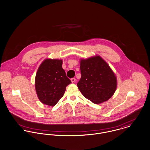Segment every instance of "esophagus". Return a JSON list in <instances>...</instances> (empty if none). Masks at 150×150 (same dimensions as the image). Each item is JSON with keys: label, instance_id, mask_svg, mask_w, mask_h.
<instances>
[{"label": "esophagus", "instance_id": "esophagus-1", "mask_svg": "<svg viewBox=\"0 0 150 150\" xmlns=\"http://www.w3.org/2000/svg\"><path fill=\"white\" fill-rule=\"evenodd\" d=\"M71 82H72V83H74V82H75L76 79H75V78H71Z\"/></svg>", "mask_w": 150, "mask_h": 150}]
</instances>
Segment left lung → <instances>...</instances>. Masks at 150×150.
Segmentation results:
<instances>
[{"label": "left lung", "mask_w": 150, "mask_h": 150, "mask_svg": "<svg viewBox=\"0 0 150 150\" xmlns=\"http://www.w3.org/2000/svg\"><path fill=\"white\" fill-rule=\"evenodd\" d=\"M81 78L77 83L83 96L98 104L110 99L117 88V78L108 63L96 56L80 62Z\"/></svg>", "instance_id": "8db88e82"}]
</instances>
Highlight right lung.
I'll return each instance as SVG.
<instances>
[{"mask_svg": "<svg viewBox=\"0 0 150 150\" xmlns=\"http://www.w3.org/2000/svg\"><path fill=\"white\" fill-rule=\"evenodd\" d=\"M62 60L47 59L37 70L35 88L38 99L44 104L54 106L71 83L62 68Z\"/></svg>", "mask_w": 150, "mask_h": 150, "instance_id": "add662e5", "label": "right lung"}]
</instances>
